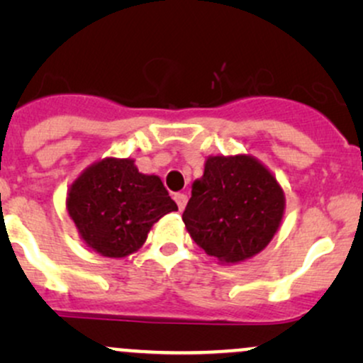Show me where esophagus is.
I'll return each instance as SVG.
<instances>
[{"instance_id": "esophagus-1", "label": "esophagus", "mask_w": 363, "mask_h": 363, "mask_svg": "<svg viewBox=\"0 0 363 363\" xmlns=\"http://www.w3.org/2000/svg\"><path fill=\"white\" fill-rule=\"evenodd\" d=\"M174 199H176L179 210H181V211L184 210L186 205H187V194H184V193H176V194H174Z\"/></svg>"}]
</instances>
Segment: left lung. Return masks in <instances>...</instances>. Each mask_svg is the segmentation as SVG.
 <instances>
[{
	"label": "left lung",
	"instance_id": "left-lung-1",
	"mask_svg": "<svg viewBox=\"0 0 363 363\" xmlns=\"http://www.w3.org/2000/svg\"><path fill=\"white\" fill-rule=\"evenodd\" d=\"M283 210V189L256 158L208 157L182 222L206 254L222 262H239L269 244Z\"/></svg>",
	"mask_w": 363,
	"mask_h": 363
}]
</instances>
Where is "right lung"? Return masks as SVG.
Returning <instances> with one entry per match:
<instances>
[{
	"mask_svg": "<svg viewBox=\"0 0 363 363\" xmlns=\"http://www.w3.org/2000/svg\"><path fill=\"white\" fill-rule=\"evenodd\" d=\"M66 208L78 234L106 257L138 251L152 225L176 211L160 177L138 172L131 158H106L69 187Z\"/></svg>",
	"mask_w": 363,
	"mask_h": 363,
	"instance_id": "obj_1",
	"label": "right lung"
}]
</instances>
